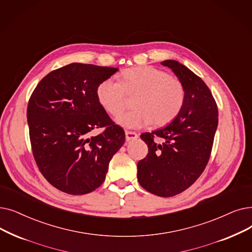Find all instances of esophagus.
<instances>
[{
    "label": "esophagus",
    "instance_id": "1",
    "mask_svg": "<svg viewBox=\"0 0 252 252\" xmlns=\"http://www.w3.org/2000/svg\"><path fill=\"white\" fill-rule=\"evenodd\" d=\"M137 138H138V134L136 132H133V130H126V141L135 140Z\"/></svg>",
    "mask_w": 252,
    "mask_h": 252
}]
</instances>
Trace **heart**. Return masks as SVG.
<instances>
[{
    "label": "heart",
    "instance_id": "obj_1",
    "mask_svg": "<svg viewBox=\"0 0 252 252\" xmlns=\"http://www.w3.org/2000/svg\"><path fill=\"white\" fill-rule=\"evenodd\" d=\"M120 82L113 77L103 80L96 87V99L104 110L112 116L122 114L128 105L127 96H134L132 111L117 122L130 128L153 123L165 126L176 117L185 102V87L176 77L152 65L129 68L120 74Z\"/></svg>",
    "mask_w": 252,
    "mask_h": 252
}]
</instances>
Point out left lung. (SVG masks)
Segmentation results:
<instances>
[{"label":"left lung","mask_w":252,"mask_h":252,"mask_svg":"<svg viewBox=\"0 0 252 252\" xmlns=\"http://www.w3.org/2000/svg\"><path fill=\"white\" fill-rule=\"evenodd\" d=\"M176 74L185 87V102L179 114L165 127L140 137L148 146L138 162V181L159 196L176 195L189 189L210 158L218 124L217 104L209 87L176 61L161 63Z\"/></svg>","instance_id":"1"}]
</instances>
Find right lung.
Masks as SVG:
<instances>
[{
    "label": "right lung",
    "instance_id": "right-lung-1",
    "mask_svg": "<svg viewBox=\"0 0 252 252\" xmlns=\"http://www.w3.org/2000/svg\"><path fill=\"white\" fill-rule=\"evenodd\" d=\"M116 68L73 63L53 70L32 93L27 117L32 156L63 192L85 194L104 182L126 134L97 102L95 91ZM104 128L91 136L93 129Z\"/></svg>",
    "mask_w": 252,
    "mask_h": 252
}]
</instances>
